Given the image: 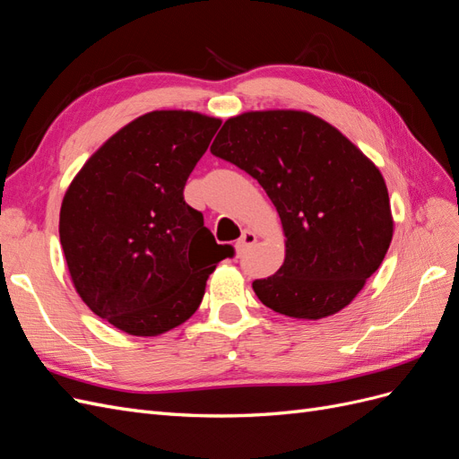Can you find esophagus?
<instances>
[{
  "label": "esophagus",
  "instance_id": "34e87169",
  "mask_svg": "<svg viewBox=\"0 0 459 459\" xmlns=\"http://www.w3.org/2000/svg\"><path fill=\"white\" fill-rule=\"evenodd\" d=\"M256 243V235L251 231V230H245L241 238L238 239V243H235V251L238 253H245L248 247Z\"/></svg>",
  "mask_w": 459,
  "mask_h": 459
}]
</instances>
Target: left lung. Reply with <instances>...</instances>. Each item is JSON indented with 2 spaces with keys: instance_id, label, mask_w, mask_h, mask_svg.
Instances as JSON below:
<instances>
[{
  "instance_id": "left-lung-1",
  "label": "left lung",
  "mask_w": 459,
  "mask_h": 459,
  "mask_svg": "<svg viewBox=\"0 0 459 459\" xmlns=\"http://www.w3.org/2000/svg\"><path fill=\"white\" fill-rule=\"evenodd\" d=\"M211 151L251 174L281 218L285 260L253 281L260 302L297 319L349 307L393 241L377 166L329 122L290 108L228 118Z\"/></svg>"
}]
</instances>
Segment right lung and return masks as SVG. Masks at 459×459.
<instances>
[{
    "mask_svg": "<svg viewBox=\"0 0 459 459\" xmlns=\"http://www.w3.org/2000/svg\"><path fill=\"white\" fill-rule=\"evenodd\" d=\"M220 124L193 110H152L110 135L65 193L59 235L76 293L128 335L182 325L216 264L233 256L184 199Z\"/></svg>",
    "mask_w": 459,
    "mask_h": 459,
    "instance_id": "1",
    "label": "right lung"
}]
</instances>
